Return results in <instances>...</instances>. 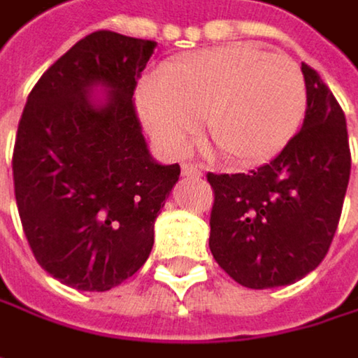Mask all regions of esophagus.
<instances>
[{
	"instance_id": "1",
	"label": "esophagus",
	"mask_w": 358,
	"mask_h": 358,
	"mask_svg": "<svg viewBox=\"0 0 358 358\" xmlns=\"http://www.w3.org/2000/svg\"><path fill=\"white\" fill-rule=\"evenodd\" d=\"M182 176L186 178H201L203 176V168L196 164H182Z\"/></svg>"
}]
</instances>
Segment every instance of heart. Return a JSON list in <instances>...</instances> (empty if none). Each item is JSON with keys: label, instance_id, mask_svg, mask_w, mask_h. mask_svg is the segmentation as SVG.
Here are the masks:
<instances>
[{"label": "heart", "instance_id": "1", "mask_svg": "<svg viewBox=\"0 0 358 358\" xmlns=\"http://www.w3.org/2000/svg\"><path fill=\"white\" fill-rule=\"evenodd\" d=\"M137 102L149 133L168 153H182L205 118L207 137L223 157L254 166L297 135L308 83L295 59L234 43L172 61L164 82L143 80Z\"/></svg>", "mask_w": 358, "mask_h": 358}]
</instances>
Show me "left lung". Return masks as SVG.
Returning a JSON list of instances; mask_svg holds the SVG:
<instances>
[{
  "mask_svg": "<svg viewBox=\"0 0 358 358\" xmlns=\"http://www.w3.org/2000/svg\"><path fill=\"white\" fill-rule=\"evenodd\" d=\"M301 71L308 110L291 143L248 174H207L213 258L248 289L285 287L311 273L341 221L350 178L346 118L317 71L306 63Z\"/></svg>",
  "mask_w": 358,
  "mask_h": 358,
  "instance_id": "obj_1",
  "label": "left lung"
}]
</instances>
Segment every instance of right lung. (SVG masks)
<instances>
[{
	"instance_id": "add662e5",
	"label": "right lung",
	"mask_w": 358,
	"mask_h": 358,
	"mask_svg": "<svg viewBox=\"0 0 358 358\" xmlns=\"http://www.w3.org/2000/svg\"><path fill=\"white\" fill-rule=\"evenodd\" d=\"M157 43L98 30L57 59L28 94L12 157L20 221L36 262L67 287L108 291L153 248V223L180 166L151 159L135 110ZM102 83V105L89 96Z\"/></svg>"
}]
</instances>
